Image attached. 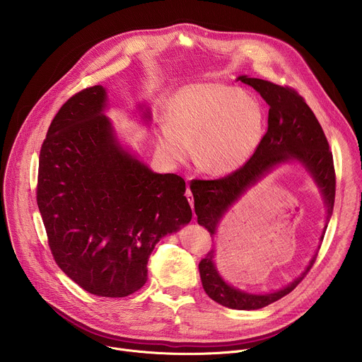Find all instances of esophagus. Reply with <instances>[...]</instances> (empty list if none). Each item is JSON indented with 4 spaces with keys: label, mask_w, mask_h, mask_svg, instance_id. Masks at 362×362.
Here are the masks:
<instances>
[{
    "label": "esophagus",
    "mask_w": 362,
    "mask_h": 362,
    "mask_svg": "<svg viewBox=\"0 0 362 362\" xmlns=\"http://www.w3.org/2000/svg\"><path fill=\"white\" fill-rule=\"evenodd\" d=\"M186 197H187V200H189V203H190V206L193 208V194H192V190L187 187L186 189Z\"/></svg>",
    "instance_id": "34e87169"
}]
</instances>
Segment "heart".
Wrapping results in <instances>:
<instances>
[{
    "label": "heart",
    "mask_w": 362,
    "mask_h": 362,
    "mask_svg": "<svg viewBox=\"0 0 362 362\" xmlns=\"http://www.w3.org/2000/svg\"><path fill=\"white\" fill-rule=\"evenodd\" d=\"M264 134V110L255 98L223 84H194L172 98L159 147L169 160L185 162L194 143L200 168L225 176L252 159Z\"/></svg>",
    "instance_id": "b5f03b06"
}]
</instances>
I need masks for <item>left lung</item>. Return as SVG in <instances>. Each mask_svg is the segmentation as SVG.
Segmentation results:
<instances>
[{
    "mask_svg": "<svg viewBox=\"0 0 362 362\" xmlns=\"http://www.w3.org/2000/svg\"><path fill=\"white\" fill-rule=\"evenodd\" d=\"M238 80L253 87L268 103V130L259 148L239 170L222 179L190 182L197 223L208 229L214 238L218 223L246 189L265 176L272 168L291 160L299 162L314 177L324 196L328 211L327 221H329L335 200V169L332 151L329 150L328 140L314 112L292 87H282L247 76H240ZM325 230L327 226L321 240L324 239ZM315 257L317 256L313 257L305 272L292 284L284 289L264 295L247 293L226 284L215 267V249L208 252L199 262V272L204 292L215 302L230 309L252 311V309L264 308L292 292L311 271Z\"/></svg>",
    "mask_w": 362,
    "mask_h": 362,
    "instance_id": "left-lung-1",
    "label": "left lung"
}]
</instances>
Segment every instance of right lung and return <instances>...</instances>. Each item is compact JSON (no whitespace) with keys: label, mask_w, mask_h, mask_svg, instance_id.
<instances>
[{"label":"right lung","mask_w":362,"mask_h":362,"mask_svg":"<svg viewBox=\"0 0 362 362\" xmlns=\"http://www.w3.org/2000/svg\"><path fill=\"white\" fill-rule=\"evenodd\" d=\"M106 90L87 87L51 122L40 150L37 204L56 264L84 291L123 298L147 281L156 243L192 219L186 183L153 173L117 141Z\"/></svg>","instance_id":"right-lung-1"}]
</instances>
